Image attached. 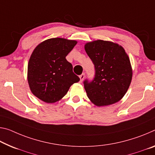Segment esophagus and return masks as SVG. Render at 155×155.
<instances>
[{
  "label": "esophagus",
  "instance_id": "obj_1",
  "mask_svg": "<svg viewBox=\"0 0 155 155\" xmlns=\"http://www.w3.org/2000/svg\"><path fill=\"white\" fill-rule=\"evenodd\" d=\"M79 78H80V81L82 82L83 81V79H84V78H85V74L83 73L82 74H81L79 76Z\"/></svg>",
  "mask_w": 155,
  "mask_h": 155
}]
</instances>
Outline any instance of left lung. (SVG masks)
<instances>
[{
	"instance_id": "1",
	"label": "left lung",
	"mask_w": 155,
	"mask_h": 155,
	"mask_svg": "<svg viewBox=\"0 0 155 155\" xmlns=\"http://www.w3.org/2000/svg\"><path fill=\"white\" fill-rule=\"evenodd\" d=\"M85 50L95 70L93 80L83 82L87 97L97 106L118 102L126 94L132 77L125 50L117 43L102 40L86 43Z\"/></svg>"
}]
</instances>
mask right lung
<instances>
[{"instance_id":"obj_1","label":"right lung","mask_w":155,"mask_h":155,"mask_svg":"<svg viewBox=\"0 0 155 155\" xmlns=\"http://www.w3.org/2000/svg\"><path fill=\"white\" fill-rule=\"evenodd\" d=\"M77 41L62 38L48 39L34 49L29 60L28 81L34 96L48 104L67 94L71 85L80 81L66 60Z\"/></svg>"}]
</instances>
